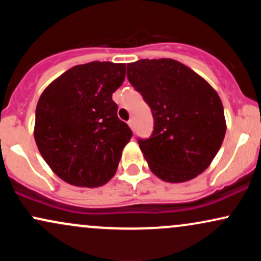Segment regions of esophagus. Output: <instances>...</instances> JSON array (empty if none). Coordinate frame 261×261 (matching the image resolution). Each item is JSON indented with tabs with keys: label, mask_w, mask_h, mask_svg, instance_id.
<instances>
[{
	"label": "esophagus",
	"mask_w": 261,
	"mask_h": 261,
	"mask_svg": "<svg viewBox=\"0 0 261 261\" xmlns=\"http://www.w3.org/2000/svg\"><path fill=\"white\" fill-rule=\"evenodd\" d=\"M127 124H128V126L131 127V130H135V120H134V119H130V120L127 121Z\"/></svg>",
	"instance_id": "34e87169"
}]
</instances>
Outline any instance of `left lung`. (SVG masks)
Instances as JSON below:
<instances>
[{
	"mask_svg": "<svg viewBox=\"0 0 261 261\" xmlns=\"http://www.w3.org/2000/svg\"><path fill=\"white\" fill-rule=\"evenodd\" d=\"M127 80L153 115V133L137 140L152 173L168 182L201 174L226 134L217 92L191 68L172 59L127 64Z\"/></svg>",
	"mask_w": 261,
	"mask_h": 261,
	"instance_id": "1",
	"label": "left lung"
}]
</instances>
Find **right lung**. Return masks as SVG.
<instances>
[{
	"label": "right lung",
	"mask_w": 261,
	"mask_h": 261,
	"mask_svg": "<svg viewBox=\"0 0 261 261\" xmlns=\"http://www.w3.org/2000/svg\"><path fill=\"white\" fill-rule=\"evenodd\" d=\"M125 68L108 61L74 66L39 98L35 142L47 166L68 184L101 187L118 169L133 137L112 99L124 82Z\"/></svg>",
	"instance_id": "right-lung-1"
}]
</instances>
